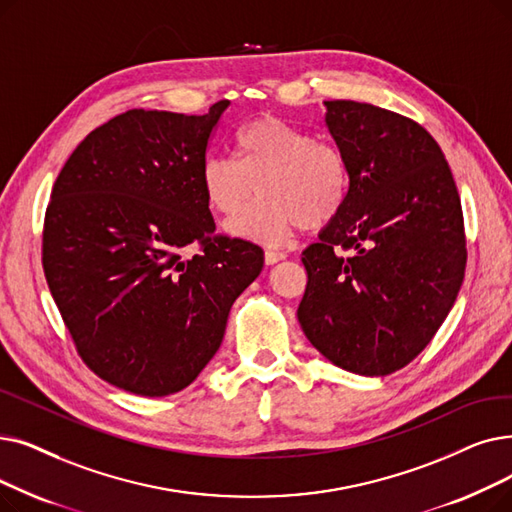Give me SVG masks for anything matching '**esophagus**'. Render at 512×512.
Segmentation results:
<instances>
[{
    "instance_id": "esophagus-1",
    "label": "esophagus",
    "mask_w": 512,
    "mask_h": 512,
    "mask_svg": "<svg viewBox=\"0 0 512 512\" xmlns=\"http://www.w3.org/2000/svg\"><path fill=\"white\" fill-rule=\"evenodd\" d=\"M284 257H286V255H284L282 251H272V249L265 251V263H268V265H274V263L282 261Z\"/></svg>"
}]
</instances>
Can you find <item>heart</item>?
<instances>
[{"label": "heart", "mask_w": 512, "mask_h": 512, "mask_svg": "<svg viewBox=\"0 0 512 512\" xmlns=\"http://www.w3.org/2000/svg\"><path fill=\"white\" fill-rule=\"evenodd\" d=\"M234 148L236 159L209 154L201 165L205 201L219 215H236L262 192L230 224L234 236L282 247L299 228H326L345 209L351 171L335 142L278 117H259L236 131Z\"/></svg>", "instance_id": "obj_1"}]
</instances>
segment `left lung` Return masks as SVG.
I'll return each instance as SVG.
<instances>
[{
	"instance_id": "8db88e82",
	"label": "left lung",
	"mask_w": 512,
	"mask_h": 512,
	"mask_svg": "<svg viewBox=\"0 0 512 512\" xmlns=\"http://www.w3.org/2000/svg\"><path fill=\"white\" fill-rule=\"evenodd\" d=\"M324 106L351 190L303 251L297 318L335 366L385 376L429 345L456 301L466 268L460 196L439 144L416 121L366 102Z\"/></svg>"
}]
</instances>
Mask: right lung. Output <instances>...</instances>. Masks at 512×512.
Returning a JSON list of instances; mask_svg holds the SVG:
<instances>
[{
  "label": "right lung",
  "instance_id": "1",
  "mask_svg": "<svg viewBox=\"0 0 512 512\" xmlns=\"http://www.w3.org/2000/svg\"><path fill=\"white\" fill-rule=\"evenodd\" d=\"M207 115L133 108L64 163L43 221V272L81 360L142 397L186 389L263 268L257 244L215 234L201 188ZM194 243L199 253L184 258Z\"/></svg>",
  "mask_w": 512,
  "mask_h": 512
}]
</instances>
